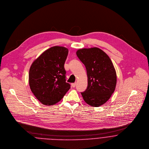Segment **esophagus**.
Returning a JSON list of instances; mask_svg holds the SVG:
<instances>
[{"label": "esophagus", "instance_id": "obj_1", "mask_svg": "<svg viewBox=\"0 0 149 149\" xmlns=\"http://www.w3.org/2000/svg\"><path fill=\"white\" fill-rule=\"evenodd\" d=\"M76 83H72V86L73 87H76Z\"/></svg>", "mask_w": 149, "mask_h": 149}]
</instances>
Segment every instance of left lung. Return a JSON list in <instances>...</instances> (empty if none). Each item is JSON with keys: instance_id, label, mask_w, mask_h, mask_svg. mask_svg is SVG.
Returning a JSON list of instances; mask_svg holds the SVG:
<instances>
[{"instance_id": "1", "label": "left lung", "mask_w": 149, "mask_h": 149, "mask_svg": "<svg viewBox=\"0 0 149 149\" xmlns=\"http://www.w3.org/2000/svg\"><path fill=\"white\" fill-rule=\"evenodd\" d=\"M77 56L85 65L88 86L81 93L84 101L89 105L99 107L105 103L114 93L117 76L109 56L97 47L77 50Z\"/></svg>"}]
</instances>
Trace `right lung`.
Listing matches in <instances>:
<instances>
[{
  "mask_svg": "<svg viewBox=\"0 0 149 149\" xmlns=\"http://www.w3.org/2000/svg\"><path fill=\"white\" fill-rule=\"evenodd\" d=\"M68 54V49L54 46L44 51L31 66L30 88L35 97L45 105L58 103L70 88L66 82L64 68Z\"/></svg>",
  "mask_w": 149,
  "mask_h": 149,
  "instance_id": "obj_1",
  "label": "right lung"
}]
</instances>
